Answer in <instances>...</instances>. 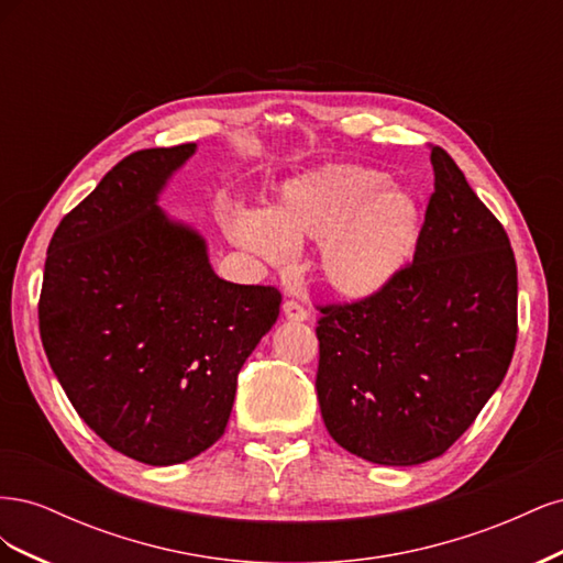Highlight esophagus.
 <instances>
[{
	"label": "esophagus",
	"mask_w": 563,
	"mask_h": 563,
	"mask_svg": "<svg viewBox=\"0 0 563 563\" xmlns=\"http://www.w3.org/2000/svg\"><path fill=\"white\" fill-rule=\"evenodd\" d=\"M284 317H286L288 321H308L310 312L305 310L302 305H298L296 300H286V302H284Z\"/></svg>",
	"instance_id": "esophagus-1"
}]
</instances>
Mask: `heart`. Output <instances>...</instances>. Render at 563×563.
<instances>
[{
  "instance_id": "heart-1",
  "label": "heart",
  "mask_w": 563,
  "mask_h": 563,
  "mask_svg": "<svg viewBox=\"0 0 563 563\" xmlns=\"http://www.w3.org/2000/svg\"><path fill=\"white\" fill-rule=\"evenodd\" d=\"M232 240L282 265L291 244L319 242L317 267L333 294L362 300L395 282L413 261L422 234L416 195L378 168L329 164L282 187L269 211L234 209Z\"/></svg>"
}]
</instances>
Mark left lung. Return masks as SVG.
I'll return each instance as SVG.
<instances>
[{"mask_svg": "<svg viewBox=\"0 0 563 563\" xmlns=\"http://www.w3.org/2000/svg\"><path fill=\"white\" fill-rule=\"evenodd\" d=\"M413 263L376 296L319 308L323 424L368 463L439 457L505 378L517 345V263L507 232L446 150Z\"/></svg>", "mask_w": 563, "mask_h": 563, "instance_id": "8db88e82", "label": "left lung"}]
</instances>
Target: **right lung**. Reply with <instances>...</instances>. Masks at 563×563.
Wrapping results in <instances>:
<instances>
[{"mask_svg":"<svg viewBox=\"0 0 563 563\" xmlns=\"http://www.w3.org/2000/svg\"><path fill=\"white\" fill-rule=\"evenodd\" d=\"M195 143L133 152L56 228L40 335L79 418L114 451L178 465L213 446L236 376L275 327V286L220 279L159 195Z\"/></svg>","mask_w":563,"mask_h":563,"instance_id":"obj_1","label":"right lung"}]
</instances>
